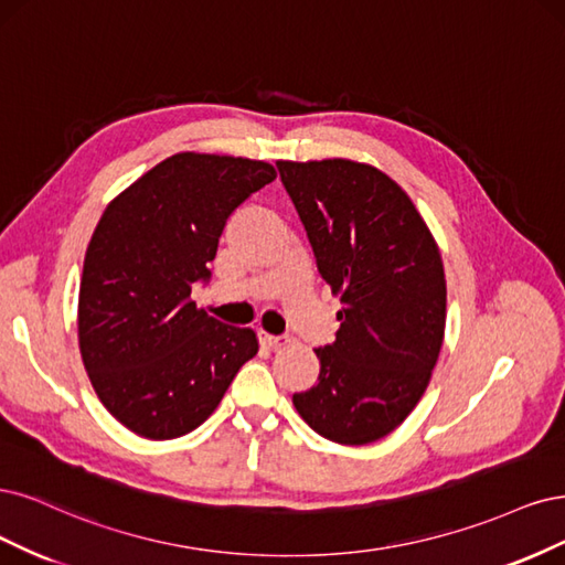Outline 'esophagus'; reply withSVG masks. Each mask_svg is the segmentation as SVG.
<instances>
[{
  "instance_id": "esophagus-1",
  "label": "esophagus",
  "mask_w": 565,
  "mask_h": 565,
  "mask_svg": "<svg viewBox=\"0 0 565 565\" xmlns=\"http://www.w3.org/2000/svg\"><path fill=\"white\" fill-rule=\"evenodd\" d=\"M260 342L267 344V348H281V344L286 342V338H284V335H271V333L260 331Z\"/></svg>"
}]
</instances>
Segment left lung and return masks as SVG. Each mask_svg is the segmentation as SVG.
<instances>
[{
    "instance_id": "obj_1",
    "label": "left lung",
    "mask_w": 565,
    "mask_h": 565,
    "mask_svg": "<svg viewBox=\"0 0 565 565\" xmlns=\"http://www.w3.org/2000/svg\"><path fill=\"white\" fill-rule=\"evenodd\" d=\"M340 331L317 348L319 377L294 394L323 439L363 446L402 425L425 394L446 329L439 246L390 175L350 159L277 161Z\"/></svg>"
}]
</instances>
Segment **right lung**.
Masks as SVG:
<instances>
[{"instance_id": "right-lung-1", "label": "right lung", "mask_w": 565, "mask_h": 565, "mask_svg": "<svg viewBox=\"0 0 565 565\" xmlns=\"http://www.w3.org/2000/svg\"><path fill=\"white\" fill-rule=\"evenodd\" d=\"M277 178L265 161L180 152L105 209L79 284V350L103 406L145 439L202 425L258 338L190 298L227 217Z\"/></svg>"}]
</instances>
